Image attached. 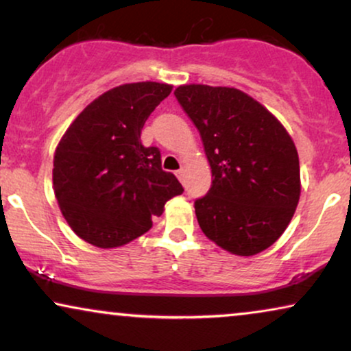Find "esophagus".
I'll use <instances>...</instances> for the list:
<instances>
[{"mask_svg":"<svg viewBox=\"0 0 351 351\" xmlns=\"http://www.w3.org/2000/svg\"><path fill=\"white\" fill-rule=\"evenodd\" d=\"M176 176H178V180L181 183H184V168H180L178 171H176Z\"/></svg>","mask_w":351,"mask_h":351,"instance_id":"esophagus-1","label":"esophagus"}]
</instances>
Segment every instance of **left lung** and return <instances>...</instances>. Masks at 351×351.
Segmentation results:
<instances>
[{
  "label": "left lung",
  "instance_id": "8db88e82",
  "mask_svg": "<svg viewBox=\"0 0 351 351\" xmlns=\"http://www.w3.org/2000/svg\"><path fill=\"white\" fill-rule=\"evenodd\" d=\"M175 97L201 134L212 186L194 208L208 239L238 256L272 246L300 201L298 152L280 121L233 87L180 86Z\"/></svg>",
  "mask_w": 351,
  "mask_h": 351
}]
</instances>
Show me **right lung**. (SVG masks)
Here are the masks:
<instances>
[{"label":"right lung","mask_w":351,"mask_h":351,"mask_svg":"<svg viewBox=\"0 0 351 351\" xmlns=\"http://www.w3.org/2000/svg\"><path fill=\"white\" fill-rule=\"evenodd\" d=\"M171 92L158 82L124 84L84 108L58 144L53 188L66 221L84 241L118 247L152 227L168 199L183 193L162 170L158 147H144L141 131Z\"/></svg>","instance_id":"1"}]
</instances>
